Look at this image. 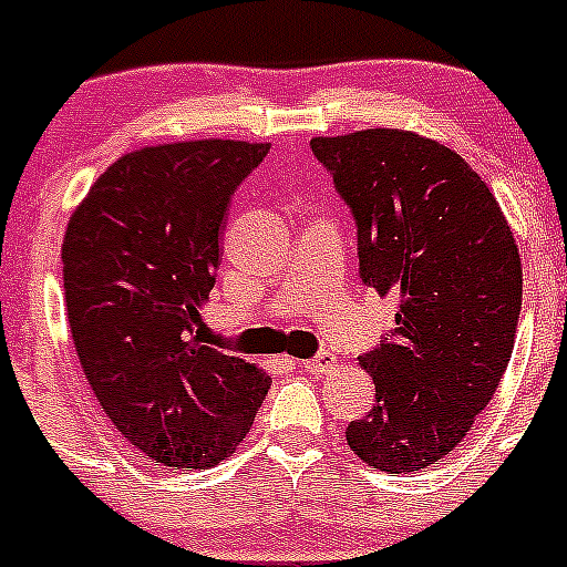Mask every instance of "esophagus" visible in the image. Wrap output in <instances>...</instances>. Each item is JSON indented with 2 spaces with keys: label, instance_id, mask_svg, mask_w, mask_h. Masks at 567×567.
<instances>
[{
  "label": "esophagus",
  "instance_id": "obj_1",
  "mask_svg": "<svg viewBox=\"0 0 567 567\" xmlns=\"http://www.w3.org/2000/svg\"><path fill=\"white\" fill-rule=\"evenodd\" d=\"M301 367L308 369L310 374H324V372H330L332 367H336V355H330V352H321V355L310 358V361H305Z\"/></svg>",
  "mask_w": 567,
  "mask_h": 567
}]
</instances>
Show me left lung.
Listing matches in <instances>:
<instances>
[{"label":"left lung","instance_id":"left-lung-1","mask_svg":"<svg viewBox=\"0 0 567 567\" xmlns=\"http://www.w3.org/2000/svg\"><path fill=\"white\" fill-rule=\"evenodd\" d=\"M355 215L361 279L396 299L394 338L361 358L374 405L347 444L383 473L444 458L498 389L523 299L515 235L478 173L400 128L310 140Z\"/></svg>","mask_w":567,"mask_h":567}]
</instances>
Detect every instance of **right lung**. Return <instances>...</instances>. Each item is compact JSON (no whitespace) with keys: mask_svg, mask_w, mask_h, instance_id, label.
<instances>
[{"mask_svg":"<svg viewBox=\"0 0 567 567\" xmlns=\"http://www.w3.org/2000/svg\"><path fill=\"white\" fill-rule=\"evenodd\" d=\"M268 142L193 140L131 151L92 184L63 235L78 361L142 456L206 470L235 453L271 378L200 338L229 200Z\"/></svg>","mask_w":567,"mask_h":567,"instance_id":"1","label":"right lung"}]
</instances>
